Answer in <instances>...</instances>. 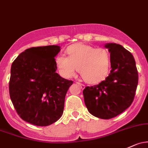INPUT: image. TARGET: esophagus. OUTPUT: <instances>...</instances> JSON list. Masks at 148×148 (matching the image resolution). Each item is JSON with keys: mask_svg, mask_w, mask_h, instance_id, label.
Returning a JSON list of instances; mask_svg holds the SVG:
<instances>
[{"mask_svg": "<svg viewBox=\"0 0 148 148\" xmlns=\"http://www.w3.org/2000/svg\"><path fill=\"white\" fill-rule=\"evenodd\" d=\"M77 84H78L81 86V88H85V85L83 84L80 83V82H77Z\"/></svg>", "mask_w": 148, "mask_h": 148, "instance_id": "1", "label": "esophagus"}]
</instances>
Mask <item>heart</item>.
Here are the masks:
<instances>
[{"label": "heart", "mask_w": 148, "mask_h": 148, "mask_svg": "<svg viewBox=\"0 0 148 148\" xmlns=\"http://www.w3.org/2000/svg\"><path fill=\"white\" fill-rule=\"evenodd\" d=\"M68 57L60 54L56 58V64L60 74L71 78L79 71L88 83L95 84L101 81L108 74L110 55L103 48H95L87 45H73L66 49Z\"/></svg>", "instance_id": "1"}]
</instances>
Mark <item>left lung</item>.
<instances>
[{
    "label": "left lung",
    "mask_w": 148,
    "mask_h": 148,
    "mask_svg": "<svg viewBox=\"0 0 148 148\" xmlns=\"http://www.w3.org/2000/svg\"><path fill=\"white\" fill-rule=\"evenodd\" d=\"M111 70L100 84L86 86L83 94L88 112L102 119H110L126 110L133 101L138 74L133 54L121 45L107 43Z\"/></svg>",
    "instance_id": "8db88e82"
}]
</instances>
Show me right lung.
<instances>
[{
	"label": "right lung",
	"mask_w": 148,
	"mask_h": 148,
	"mask_svg": "<svg viewBox=\"0 0 148 148\" xmlns=\"http://www.w3.org/2000/svg\"><path fill=\"white\" fill-rule=\"evenodd\" d=\"M60 47L48 45L25 49L12 62L9 93L22 119L47 126L63 114L65 96L72 81L57 72L54 57Z\"/></svg>",
	"instance_id": "1"
}]
</instances>
